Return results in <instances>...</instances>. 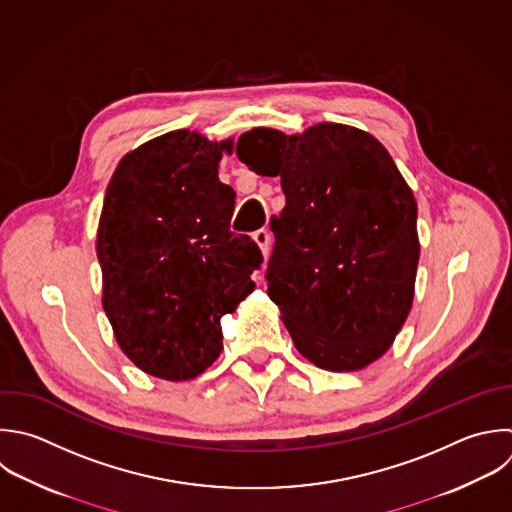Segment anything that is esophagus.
<instances>
[{
	"label": "esophagus",
	"instance_id": "34e87169",
	"mask_svg": "<svg viewBox=\"0 0 512 512\" xmlns=\"http://www.w3.org/2000/svg\"><path fill=\"white\" fill-rule=\"evenodd\" d=\"M252 238L258 244V248H260V252H262V256L266 260L268 254H270V234L266 230H258V232H254Z\"/></svg>",
	"mask_w": 512,
	"mask_h": 512
}]
</instances>
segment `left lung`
<instances>
[{"mask_svg":"<svg viewBox=\"0 0 512 512\" xmlns=\"http://www.w3.org/2000/svg\"><path fill=\"white\" fill-rule=\"evenodd\" d=\"M236 154L280 176L286 206L270 220L266 280L296 350L324 370L366 368L408 318L420 258L416 200L388 150L324 122L302 134L252 128Z\"/></svg>","mask_w":512,"mask_h":512,"instance_id":"obj_1","label":"left lung"}]
</instances>
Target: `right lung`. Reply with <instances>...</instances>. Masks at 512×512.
I'll use <instances>...</instances> for the list:
<instances>
[{
    "label": "right lung",
    "mask_w": 512,
    "mask_h": 512,
    "mask_svg": "<svg viewBox=\"0 0 512 512\" xmlns=\"http://www.w3.org/2000/svg\"><path fill=\"white\" fill-rule=\"evenodd\" d=\"M232 148V138L174 130L128 152L108 184L96 236L102 306L146 374H202L222 352L220 318L256 286L262 254L230 232L236 192L218 180Z\"/></svg>",
    "instance_id": "obj_1"
}]
</instances>
